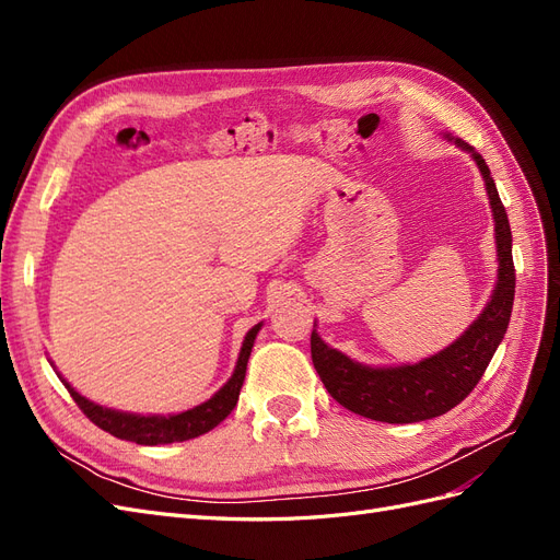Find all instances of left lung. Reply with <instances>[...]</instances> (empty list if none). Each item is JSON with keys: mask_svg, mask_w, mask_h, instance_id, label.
Instances as JSON below:
<instances>
[{"mask_svg": "<svg viewBox=\"0 0 560 560\" xmlns=\"http://www.w3.org/2000/svg\"><path fill=\"white\" fill-rule=\"evenodd\" d=\"M455 144L469 151L471 159L477 161L486 182L490 208H493L500 266L493 296L486 303L483 313L442 352L401 366L360 364L350 360L348 354L329 348L315 329L311 334L313 364L329 395L348 411L371 420L404 425V422L430 420L451 411L477 387L486 366L502 343L506 325H510L516 287L510 219H506L483 156L463 140L455 138Z\"/></svg>", "mask_w": 560, "mask_h": 560, "instance_id": "left-lung-1", "label": "left lung"}]
</instances>
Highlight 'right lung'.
<instances>
[{"label": "right lung", "mask_w": 560, "mask_h": 560, "mask_svg": "<svg viewBox=\"0 0 560 560\" xmlns=\"http://www.w3.org/2000/svg\"><path fill=\"white\" fill-rule=\"evenodd\" d=\"M259 329H261V322L247 331L241 354H238V362H235L233 376L224 383V387H219L208 401H202V404L194 406V409L175 413V416H140V413H124L116 409H107V406H100L86 397H81L60 374H58V378L65 383L67 389H70V395L77 401L79 409L86 413V418H91L100 430H105L118 439H126V442L142 444V446L186 442V439H194V436L210 432L235 409L243 381H245L249 352H252L254 338H257Z\"/></svg>", "instance_id": "obj_1"}]
</instances>
